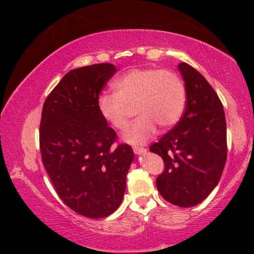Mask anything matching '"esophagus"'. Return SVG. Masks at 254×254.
<instances>
[{"label":"esophagus","instance_id":"esophagus-1","mask_svg":"<svg viewBox=\"0 0 254 254\" xmlns=\"http://www.w3.org/2000/svg\"><path fill=\"white\" fill-rule=\"evenodd\" d=\"M133 151L136 154H143L147 152V149L145 148H141V147H133Z\"/></svg>","mask_w":254,"mask_h":254}]
</instances>
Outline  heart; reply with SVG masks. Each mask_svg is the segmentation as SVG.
Returning <instances> with one entry per match:
<instances>
[{
  "label": "heart",
  "instance_id": "heart-1",
  "mask_svg": "<svg viewBox=\"0 0 254 254\" xmlns=\"http://www.w3.org/2000/svg\"><path fill=\"white\" fill-rule=\"evenodd\" d=\"M115 93H102L97 110L103 120L118 131H126L135 110L139 119L123 135L132 144H142L157 131L177 123L186 106V87L169 69L134 68L113 81Z\"/></svg>",
  "mask_w": 254,
  "mask_h": 254
}]
</instances>
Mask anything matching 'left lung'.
Returning <instances> with one entry per match:
<instances>
[{
	"instance_id": "obj_1",
	"label": "left lung",
	"mask_w": 254,
	"mask_h": 254,
	"mask_svg": "<svg viewBox=\"0 0 254 254\" xmlns=\"http://www.w3.org/2000/svg\"><path fill=\"white\" fill-rule=\"evenodd\" d=\"M186 86V109L177 124L150 151L159 154L165 169L156 184L167 201L191 207L207 197L222 177L227 157L223 104L205 77L180 63Z\"/></svg>"
}]
</instances>
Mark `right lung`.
<instances>
[{"label":"right lung","mask_w":254,"mask_h":254,"mask_svg":"<svg viewBox=\"0 0 254 254\" xmlns=\"http://www.w3.org/2000/svg\"><path fill=\"white\" fill-rule=\"evenodd\" d=\"M115 71L112 64L72 69L42 107V163L60 199L89 218L118 209L134 156L128 144H115L117 132L97 110V98Z\"/></svg>","instance_id":"obj_1"}]
</instances>
